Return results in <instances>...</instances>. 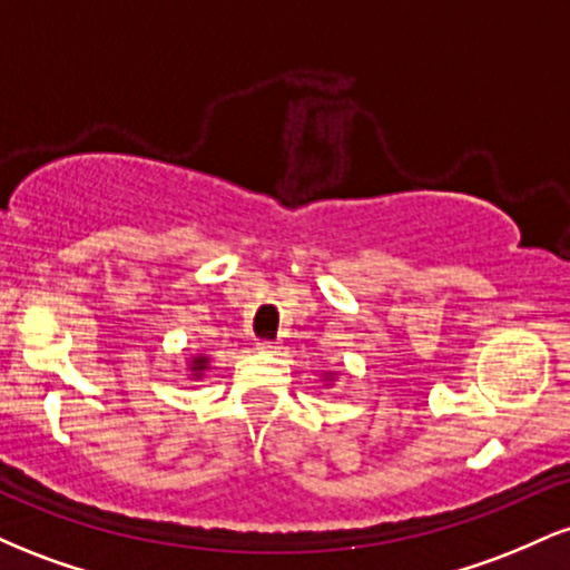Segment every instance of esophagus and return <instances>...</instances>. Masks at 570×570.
Returning a JSON list of instances; mask_svg holds the SVG:
<instances>
[{
  "label": "esophagus",
  "instance_id": "34e87169",
  "mask_svg": "<svg viewBox=\"0 0 570 570\" xmlns=\"http://www.w3.org/2000/svg\"><path fill=\"white\" fill-rule=\"evenodd\" d=\"M276 345H273V340H259L257 343V351H273Z\"/></svg>",
  "mask_w": 570,
  "mask_h": 570
}]
</instances>
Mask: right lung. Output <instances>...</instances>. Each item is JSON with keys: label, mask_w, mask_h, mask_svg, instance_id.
<instances>
[{"label": "right lung", "mask_w": 570, "mask_h": 570, "mask_svg": "<svg viewBox=\"0 0 570 570\" xmlns=\"http://www.w3.org/2000/svg\"><path fill=\"white\" fill-rule=\"evenodd\" d=\"M203 367H206V356H198V358H195V362H193V370L200 372Z\"/></svg>", "instance_id": "1"}]
</instances>
